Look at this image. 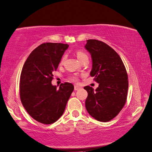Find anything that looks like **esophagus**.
Segmentation results:
<instances>
[{
  "label": "esophagus",
  "instance_id": "34e87169",
  "mask_svg": "<svg viewBox=\"0 0 152 152\" xmlns=\"http://www.w3.org/2000/svg\"><path fill=\"white\" fill-rule=\"evenodd\" d=\"M80 88H81V87L80 86H75V87H74L75 91H77V90H79V89H80Z\"/></svg>",
  "mask_w": 152,
  "mask_h": 152
}]
</instances>
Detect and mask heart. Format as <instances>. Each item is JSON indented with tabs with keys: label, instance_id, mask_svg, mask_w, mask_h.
<instances>
[{
	"label": "heart",
	"instance_id": "1",
	"mask_svg": "<svg viewBox=\"0 0 152 152\" xmlns=\"http://www.w3.org/2000/svg\"><path fill=\"white\" fill-rule=\"evenodd\" d=\"M75 55H76V57L77 58V59L79 60L80 61H82L83 59H86V58H88V55H86V53H84V52L83 51H81V50H77L76 51L75 53ZM66 59V56H63L61 59V61H60V64H62L65 61ZM70 80L72 81V82H77L78 81V77L76 76V75H73V76H71L70 77Z\"/></svg>",
	"mask_w": 152,
	"mask_h": 152
}]
</instances>
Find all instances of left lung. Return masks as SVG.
Returning <instances> with one entry per match:
<instances>
[{
    "label": "left lung",
    "mask_w": 152,
    "mask_h": 152,
    "mask_svg": "<svg viewBox=\"0 0 152 152\" xmlns=\"http://www.w3.org/2000/svg\"><path fill=\"white\" fill-rule=\"evenodd\" d=\"M85 48L93 60L90 75L99 83L95 91L89 86L84 87L88 93L86 109L98 121L109 122L118 115L126 103L127 72L119 55L107 43L88 39Z\"/></svg>",
    "instance_id": "left-lung-1"
}]
</instances>
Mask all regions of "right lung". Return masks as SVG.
Segmentation results:
<instances>
[{"label": "right lung", "instance_id": "obj_1", "mask_svg": "<svg viewBox=\"0 0 152 152\" xmlns=\"http://www.w3.org/2000/svg\"><path fill=\"white\" fill-rule=\"evenodd\" d=\"M68 44L44 43L36 48L25 62L20 77L22 104L32 118L42 124L54 123L64 113L74 90L71 83L53 86L56 71Z\"/></svg>", "mask_w": 152, "mask_h": 152}]
</instances>
